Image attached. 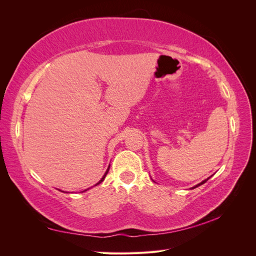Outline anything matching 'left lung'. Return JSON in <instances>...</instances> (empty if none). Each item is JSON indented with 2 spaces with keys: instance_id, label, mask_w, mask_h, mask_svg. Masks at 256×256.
Listing matches in <instances>:
<instances>
[{
  "instance_id": "obj_1",
  "label": "left lung",
  "mask_w": 256,
  "mask_h": 256,
  "mask_svg": "<svg viewBox=\"0 0 256 256\" xmlns=\"http://www.w3.org/2000/svg\"><path fill=\"white\" fill-rule=\"evenodd\" d=\"M209 178H210V177H208V178H207V180H203V182H200V184H196V187H192V188H191V189H194V188H196V187H198V186H200V184H205V182H207V180H209Z\"/></svg>"
}]
</instances>
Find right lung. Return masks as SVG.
Here are the masks:
<instances>
[{
  "instance_id": "add662e5",
  "label": "right lung",
  "mask_w": 256,
  "mask_h": 256,
  "mask_svg": "<svg viewBox=\"0 0 256 256\" xmlns=\"http://www.w3.org/2000/svg\"><path fill=\"white\" fill-rule=\"evenodd\" d=\"M109 168H110V166H109ZM109 168H108V170H106V173H104V176H102V180H99V182H97V184H95V186H97V184H100V182H104V178H106V174H108V172H109Z\"/></svg>"
}]
</instances>
